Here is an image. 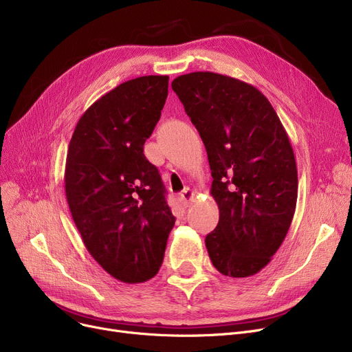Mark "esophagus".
<instances>
[{
	"instance_id": "1",
	"label": "esophagus",
	"mask_w": 352,
	"mask_h": 352,
	"mask_svg": "<svg viewBox=\"0 0 352 352\" xmlns=\"http://www.w3.org/2000/svg\"><path fill=\"white\" fill-rule=\"evenodd\" d=\"M194 191L192 190H190V188H186L184 190L181 194H179V201L182 202L184 206H188V202L194 198Z\"/></svg>"
}]
</instances>
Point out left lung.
I'll list each match as a JSON object with an SVG mask.
<instances>
[{
  "label": "left lung",
  "instance_id": "left-lung-1",
  "mask_svg": "<svg viewBox=\"0 0 352 352\" xmlns=\"http://www.w3.org/2000/svg\"><path fill=\"white\" fill-rule=\"evenodd\" d=\"M173 89L206 145L219 221L206 236L212 265L232 278L261 271L278 251L297 206V164L287 131L260 89L210 71Z\"/></svg>",
  "mask_w": 352,
  "mask_h": 352
}]
</instances>
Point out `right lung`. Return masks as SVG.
<instances>
[{
	"label": "right lung",
	"mask_w": 352,
	"mask_h": 352,
	"mask_svg": "<svg viewBox=\"0 0 352 352\" xmlns=\"http://www.w3.org/2000/svg\"><path fill=\"white\" fill-rule=\"evenodd\" d=\"M168 96V77L120 84L74 129L65 195L92 258L114 278L138 284L158 272L175 217L157 166L144 155Z\"/></svg>",
	"instance_id": "1"
}]
</instances>
